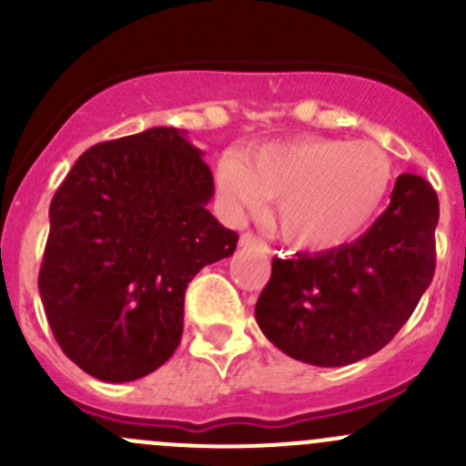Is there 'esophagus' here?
I'll return each instance as SVG.
<instances>
[{
  "label": "esophagus",
  "mask_w": 466,
  "mask_h": 466,
  "mask_svg": "<svg viewBox=\"0 0 466 466\" xmlns=\"http://www.w3.org/2000/svg\"><path fill=\"white\" fill-rule=\"evenodd\" d=\"M238 243H241L243 248H252V250H257V252H268L266 241H263V238H259V237H255L252 232L241 234V241H238Z\"/></svg>",
  "instance_id": "34e87169"
}]
</instances>
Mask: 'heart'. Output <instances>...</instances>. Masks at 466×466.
Listing matches in <instances>:
<instances>
[{
	"mask_svg": "<svg viewBox=\"0 0 466 466\" xmlns=\"http://www.w3.org/2000/svg\"><path fill=\"white\" fill-rule=\"evenodd\" d=\"M394 180L390 155L374 142L299 139L263 146L241 164L223 162L220 194L238 209L277 205L281 237L302 250H331L359 237Z\"/></svg>",
	"mask_w": 466,
	"mask_h": 466,
	"instance_id": "obj_1",
	"label": "heart"
}]
</instances>
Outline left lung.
<instances>
[{
  "instance_id": "8db88e82",
  "label": "left lung",
  "mask_w": 466,
  "mask_h": 466,
  "mask_svg": "<svg viewBox=\"0 0 466 466\" xmlns=\"http://www.w3.org/2000/svg\"><path fill=\"white\" fill-rule=\"evenodd\" d=\"M440 203L420 176L401 173L390 205L356 241L272 259L255 318L286 356L342 368L383 350L433 281Z\"/></svg>"
}]
</instances>
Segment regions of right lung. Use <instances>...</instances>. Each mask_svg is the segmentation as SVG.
I'll return each instance as SVG.
<instances>
[{
    "instance_id": "add662e5",
    "label": "right lung",
    "mask_w": 466,
    "mask_h": 466,
    "mask_svg": "<svg viewBox=\"0 0 466 466\" xmlns=\"http://www.w3.org/2000/svg\"><path fill=\"white\" fill-rule=\"evenodd\" d=\"M211 196L203 150L171 126L76 159L51 200L37 289L60 350L89 377L126 383L171 359L187 284L237 250Z\"/></svg>"
}]
</instances>
